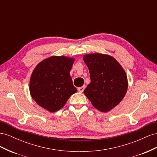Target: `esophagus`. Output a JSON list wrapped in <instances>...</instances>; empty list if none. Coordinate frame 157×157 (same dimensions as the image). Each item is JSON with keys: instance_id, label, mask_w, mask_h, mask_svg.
I'll return each mask as SVG.
<instances>
[{"instance_id": "34e87169", "label": "esophagus", "mask_w": 157, "mask_h": 157, "mask_svg": "<svg viewBox=\"0 0 157 157\" xmlns=\"http://www.w3.org/2000/svg\"><path fill=\"white\" fill-rule=\"evenodd\" d=\"M84 88H85V86H82V87H79V88H78V91L79 92H82L83 91H84Z\"/></svg>"}]
</instances>
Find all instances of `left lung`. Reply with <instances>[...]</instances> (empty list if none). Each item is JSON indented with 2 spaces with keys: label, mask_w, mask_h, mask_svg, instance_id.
I'll return each instance as SVG.
<instances>
[{
  "label": "left lung",
  "mask_w": 157,
  "mask_h": 157,
  "mask_svg": "<svg viewBox=\"0 0 157 157\" xmlns=\"http://www.w3.org/2000/svg\"><path fill=\"white\" fill-rule=\"evenodd\" d=\"M91 82L84 90L86 96L98 111L107 112L124 98L128 89L125 71L113 57L101 54L83 57Z\"/></svg>",
  "instance_id": "left-lung-1"
}]
</instances>
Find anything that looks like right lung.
Wrapping results in <instances>:
<instances>
[{
  "label": "right lung",
  "instance_id": "add662e5",
  "mask_svg": "<svg viewBox=\"0 0 157 157\" xmlns=\"http://www.w3.org/2000/svg\"><path fill=\"white\" fill-rule=\"evenodd\" d=\"M74 59L52 56L37 65L32 73L29 90L37 104L50 112L62 108L71 95L77 92L70 71Z\"/></svg>",
  "mask_w": 157,
  "mask_h": 157
}]
</instances>
